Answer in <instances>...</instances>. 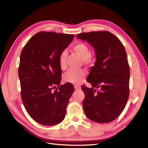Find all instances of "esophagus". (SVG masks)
<instances>
[{
    "mask_svg": "<svg viewBox=\"0 0 148 148\" xmlns=\"http://www.w3.org/2000/svg\"><path fill=\"white\" fill-rule=\"evenodd\" d=\"M74 89L75 90H80L81 89V87L80 86H74Z\"/></svg>",
    "mask_w": 148,
    "mask_h": 148,
    "instance_id": "obj_1",
    "label": "esophagus"
}]
</instances>
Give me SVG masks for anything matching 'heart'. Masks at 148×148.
<instances>
[{
  "label": "heart",
  "mask_w": 148,
  "mask_h": 148,
  "mask_svg": "<svg viewBox=\"0 0 148 148\" xmlns=\"http://www.w3.org/2000/svg\"><path fill=\"white\" fill-rule=\"evenodd\" d=\"M74 51L79 55L86 64H90L92 62V57L88 46L84 43H78L74 45L73 47ZM67 57V51L63 50L59 55L58 62L61 69H66V60ZM86 77V72L83 69H71L68 71L64 75V79L66 82L72 84H77L84 79Z\"/></svg>",
  "instance_id": "b5f03b06"
}]
</instances>
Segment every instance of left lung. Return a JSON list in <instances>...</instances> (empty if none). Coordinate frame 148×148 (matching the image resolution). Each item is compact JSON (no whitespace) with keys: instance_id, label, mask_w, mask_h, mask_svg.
<instances>
[{"instance_id":"obj_1","label":"left lung","mask_w":148,"mask_h":148,"mask_svg":"<svg viewBox=\"0 0 148 148\" xmlns=\"http://www.w3.org/2000/svg\"><path fill=\"white\" fill-rule=\"evenodd\" d=\"M76 37L93 47L97 58L86 79L92 88L81 87L84 113L92 121L110 122L121 114L129 97L130 68L125 48L107 31L82 33Z\"/></svg>"}]
</instances>
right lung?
Listing matches in <instances>:
<instances>
[{"label":"right lung","instance_id":"obj_1","mask_svg":"<svg viewBox=\"0 0 148 148\" xmlns=\"http://www.w3.org/2000/svg\"><path fill=\"white\" fill-rule=\"evenodd\" d=\"M74 37L71 34L40 32L31 38L21 53V97L27 113L40 124L56 125L66 116L74 89L69 82L60 85L58 57Z\"/></svg>","mask_w":148,"mask_h":148}]
</instances>
